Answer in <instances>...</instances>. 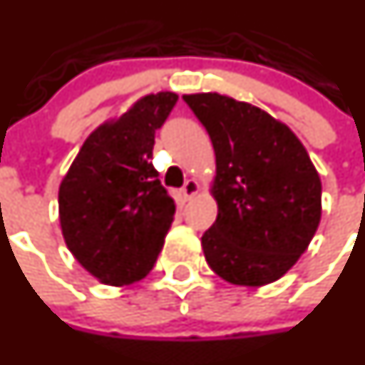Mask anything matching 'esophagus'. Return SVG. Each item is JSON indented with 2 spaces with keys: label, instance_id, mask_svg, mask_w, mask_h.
Instances as JSON below:
<instances>
[{
  "label": "esophagus",
  "instance_id": "34e87169",
  "mask_svg": "<svg viewBox=\"0 0 365 365\" xmlns=\"http://www.w3.org/2000/svg\"><path fill=\"white\" fill-rule=\"evenodd\" d=\"M200 190L202 187H200V184H198V181H195V179H187L182 186V195L186 200H191L195 195L200 193Z\"/></svg>",
  "mask_w": 365,
  "mask_h": 365
}]
</instances>
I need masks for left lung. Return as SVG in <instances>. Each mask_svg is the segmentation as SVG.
Wrapping results in <instances>:
<instances>
[{
    "instance_id": "1",
    "label": "left lung",
    "mask_w": 365,
    "mask_h": 365,
    "mask_svg": "<svg viewBox=\"0 0 365 365\" xmlns=\"http://www.w3.org/2000/svg\"><path fill=\"white\" fill-rule=\"evenodd\" d=\"M216 154L218 216L202 236L212 272L266 286L304 254L321 220V179L305 147L264 110L216 92L184 93Z\"/></svg>"
}]
</instances>
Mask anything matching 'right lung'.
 <instances>
[{
  "label": "right lung",
  "instance_id": "obj_1",
  "mask_svg": "<svg viewBox=\"0 0 365 365\" xmlns=\"http://www.w3.org/2000/svg\"><path fill=\"white\" fill-rule=\"evenodd\" d=\"M178 93L140 97L93 129L61 179V234L76 261L108 286L149 275L172 225L175 202L150 163L156 129Z\"/></svg>",
  "mask_w": 365,
  "mask_h": 365
}]
</instances>
